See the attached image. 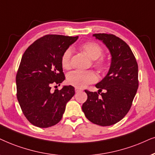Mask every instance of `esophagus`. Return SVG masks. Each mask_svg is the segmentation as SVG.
<instances>
[{"instance_id": "esophagus-1", "label": "esophagus", "mask_w": 155, "mask_h": 155, "mask_svg": "<svg viewBox=\"0 0 155 155\" xmlns=\"http://www.w3.org/2000/svg\"><path fill=\"white\" fill-rule=\"evenodd\" d=\"M82 90H83V89H79V88H77V87H76V88H75V91H76V93H78V92L81 91Z\"/></svg>"}]
</instances>
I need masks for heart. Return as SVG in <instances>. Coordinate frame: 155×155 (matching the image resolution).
<instances>
[{"label": "heart", "mask_w": 155, "mask_h": 155, "mask_svg": "<svg viewBox=\"0 0 155 155\" xmlns=\"http://www.w3.org/2000/svg\"><path fill=\"white\" fill-rule=\"evenodd\" d=\"M81 49L94 61V64L99 68H104L107 64V60L102 56L103 48L100 45L94 41H87L81 45ZM72 51L71 48H67L63 53L61 59L62 67L69 69L71 67ZM67 82L77 88H83L89 84H93L98 80V76L93 71H79L75 70L68 74L66 76Z\"/></svg>", "instance_id": "1"}]
</instances>
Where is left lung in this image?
I'll use <instances>...</instances> for the list:
<instances>
[{"label":"left lung","instance_id":"1","mask_svg":"<svg viewBox=\"0 0 155 155\" xmlns=\"http://www.w3.org/2000/svg\"><path fill=\"white\" fill-rule=\"evenodd\" d=\"M93 36L109 48L111 63L107 75L96 85L99 91L85 90L88 97L82 110L94 124L110 126L124 118L132 107L139 86L138 64L130 47L122 39L111 34ZM103 89L104 93L101 92Z\"/></svg>","mask_w":155,"mask_h":155}]
</instances>
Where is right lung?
Segmentation results:
<instances>
[{
    "mask_svg": "<svg viewBox=\"0 0 155 155\" xmlns=\"http://www.w3.org/2000/svg\"><path fill=\"white\" fill-rule=\"evenodd\" d=\"M79 36L48 34L28 47L16 74L17 99L25 118L41 128L59 122L66 103L74 97L72 86L51 91L65 79L61 59Z\"/></svg>",
    "mask_w": 155,
    "mask_h": 155,
    "instance_id": "1",
    "label": "right lung"
}]
</instances>
